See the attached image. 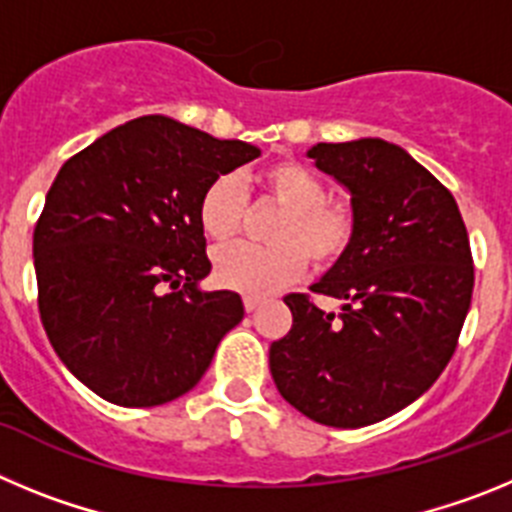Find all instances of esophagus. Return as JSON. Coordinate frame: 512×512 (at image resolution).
<instances>
[{"label":"esophagus","mask_w":512,"mask_h":512,"mask_svg":"<svg viewBox=\"0 0 512 512\" xmlns=\"http://www.w3.org/2000/svg\"><path fill=\"white\" fill-rule=\"evenodd\" d=\"M259 305H261V297H251V295L243 297V307H246V312H253Z\"/></svg>","instance_id":"34e87169"}]
</instances>
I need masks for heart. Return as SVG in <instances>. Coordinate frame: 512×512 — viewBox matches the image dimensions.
I'll use <instances>...</instances> for the list:
<instances>
[{
  "mask_svg": "<svg viewBox=\"0 0 512 512\" xmlns=\"http://www.w3.org/2000/svg\"><path fill=\"white\" fill-rule=\"evenodd\" d=\"M261 200L282 207L271 225V246L217 248L212 269L220 287L251 297H266L295 282L307 261L312 269H330L346 256L356 235V210L348 200L325 197L315 171L297 161H277L256 174ZM246 217V192L233 176H217L200 200V225L212 241H230Z\"/></svg>",
  "mask_w": 512,
  "mask_h": 512,
  "instance_id": "b5f03b06",
  "label": "heart"
}]
</instances>
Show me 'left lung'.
<instances>
[{"label":"left lung","mask_w":512,"mask_h":512,"mask_svg":"<svg viewBox=\"0 0 512 512\" xmlns=\"http://www.w3.org/2000/svg\"><path fill=\"white\" fill-rule=\"evenodd\" d=\"M315 166L351 192L356 235L310 292L287 295L292 328L271 343L279 395L315 423L361 428L418 400L446 369L472 305L467 225L436 176L379 138L318 143Z\"/></svg>","instance_id":"1"}]
</instances>
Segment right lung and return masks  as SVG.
I'll list each match as a JSON object with an SVG mask.
<instances>
[{"label":"right lung","mask_w":512,"mask_h":512,"mask_svg":"<svg viewBox=\"0 0 512 512\" xmlns=\"http://www.w3.org/2000/svg\"><path fill=\"white\" fill-rule=\"evenodd\" d=\"M259 153L148 115L61 166L33 233L38 310L58 359L102 400L182 397L243 320L235 292L197 287L212 269L200 200Z\"/></svg>","instance_id":"right-lung-1"}]
</instances>
